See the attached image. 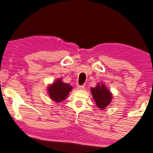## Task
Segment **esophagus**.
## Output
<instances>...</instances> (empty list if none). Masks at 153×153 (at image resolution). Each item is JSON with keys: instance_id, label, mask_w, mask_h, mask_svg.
<instances>
[{"instance_id": "34e87169", "label": "esophagus", "mask_w": 153, "mask_h": 153, "mask_svg": "<svg viewBox=\"0 0 153 153\" xmlns=\"http://www.w3.org/2000/svg\"><path fill=\"white\" fill-rule=\"evenodd\" d=\"M84 86H85L84 85H81V86L77 85V88H78V89H79V90H84V88H85V87H84Z\"/></svg>"}]
</instances>
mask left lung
Instances as JSON below:
<instances>
[{
	"mask_svg": "<svg viewBox=\"0 0 153 153\" xmlns=\"http://www.w3.org/2000/svg\"><path fill=\"white\" fill-rule=\"evenodd\" d=\"M94 100L99 108L105 109L111 103L112 94L103 84H97L96 87L91 88Z\"/></svg>",
	"mask_w": 153,
	"mask_h": 153,
	"instance_id": "left-lung-1",
	"label": "left lung"
}]
</instances>
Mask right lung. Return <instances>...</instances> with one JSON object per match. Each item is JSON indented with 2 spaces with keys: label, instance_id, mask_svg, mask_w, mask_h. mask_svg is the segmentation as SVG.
<instances>
[{
  "label": "right lung",
  "instance_id": "1",
  "mask_svg": "<svg viewBox=\"0 0 153 153\" xmlns=\"http://www.w3.org/2000/svg\"><path fill=\"white\" fill-rule=\"evenodd\" d=\"M72 88V86H69V84H65L61 79H59L48 86V92L50 98L59 103L66 99Z\"/></svg>",
  "mask_w": 153,
  "mask_h": 153
}]
</instances>
